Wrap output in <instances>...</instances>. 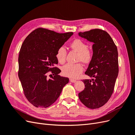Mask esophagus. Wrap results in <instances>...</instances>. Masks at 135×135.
I'll use <instances>...</instances> for the list:
<instances>
[{"label":"esophagus","instance_id":"1","mask_svg":"<svg viewBox=\"0 0 135 135\" xmlns=\"http://www.w3.org/2000/svg\"><path fill=\"white\" fill-rule=\"evenodd\" d=\"M70 81H71V83H75V82H76V80L73 79H70Z\"/></svg>","mask_w":135,"mask_h":135}]
</instances>
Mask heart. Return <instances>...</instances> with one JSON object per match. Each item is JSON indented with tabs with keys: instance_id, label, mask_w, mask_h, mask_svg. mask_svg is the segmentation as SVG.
<instances>
[{
	"instance_id": "heart-1",
	"label": "heart",
	"mask_w": 135,
	"mask_h": 135,
	"mask_svg": "<svg viewBox=\"0 0 135 135\" xmlns=\"http://www.w3.org/2000/svg\"><path fill=\"white\" fill-rule=\"evenodd\" d=\"M72 50L78 54V61L87 64L91 62L92 59V52L88 50L87 44L80 39H76L71 42L69 45ZM66 56V50L61 47L58 48L56 51V57L59 62L62 64L65 61ZM83 68L79 64H66L62 68V72L64 75L71 78H76L80 73H82Z\"/></svg>"
}]
</instances>
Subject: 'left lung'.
<instances>
[{
	"label": "left lung",
	"mask_w": 135,
	"mask_h": 135,
	"mask_svg": "<svg viewBox=\"0 0 135 135\" xmlns=\"http://www.w3.org/2000/svg\"><path fill=\"white\" fill-rule=\"evenodd\" d=\"M78 35L93 43L92 59L85 74L94 78L83 80L85 88L79 93V99L89 109L99 108L107 103L114 91L119 71L117 47L108 32L99 28Z\"/></svg>",
	"instance_id": "obj_1"
}]
</instances>
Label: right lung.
<instances>
[{
    "instance_id": "right-lung-1",
    "label": "right lung",
    "mask_w": 135,
    "mask_h": 135,
    "mask_svg": "<svg viewBox=\"0 0 135 135\" xmlns=\"http://www.w3.org/2000/svg\"><path fill=\"white\" fill-rule=\"evenodd\" d=\"M73 34L72 32L60 34L38 28L23 41L18 56V77L25 96L34 107H50L68 83V78L59 75L61 70L54 66L58 63L57 50ZM49 71L54 75L52 79L46 77Z\"/></svg>"
}]
</instances>
